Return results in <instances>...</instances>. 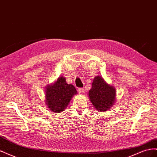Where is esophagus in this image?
Instances as JSON below:
<instances>
[{"label":"esophagus","instance_id":"34e87169","mask_svg":"<svg viewBox=\"0 0 157 157\" xmlns=\"http://www.w3.org/2000/svg\"><path fill=\"white\" fill-rule=\"evenodd\" d=\"M78 93H79L80 94H84V92H85V89H84V88H78Z\"/></svg>","mask_w":157,"mask_h":157}]
</instances>
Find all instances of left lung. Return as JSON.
Wrapping results in <instances>:
<instances>
[{
	"mask_svg": "<svg viewBox=\"0 0 157 157\" xmlns=\"http://www.w3.org/2000/svg\"><path fill=\"white\" fill-rule=\"evenodd\" d=\"M88 97L97 111H107L115 103L116 89L100 76H96L94 78L92 88L89 90Z\"/></svg>",
	"mask_w": 157,
	"mask_h": 157,
	"instance_id": "left-lung-1",
	"label": "left lung"
}]
</instances>
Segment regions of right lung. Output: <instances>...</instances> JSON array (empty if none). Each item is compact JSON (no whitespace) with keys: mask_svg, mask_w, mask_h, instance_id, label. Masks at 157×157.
Listing matches in <instances>:
<instances>
[{"mask_svg":"<svg viewBox=\"0 0 157 157\" xmlns=\"http://www.w3.org/2000/svg\"><path fill=\"white\" fill-rule=\"evenodd\" d=\"M45 104L54 113L62 112L67 107L74 95L77 94L73 84L66 82L64 77H59L56 81L45 87Z\"/></svg>","mask_w":157,"mask_h":157,"instance_id":"obj_1","label":"right lung"}]
</instances>
